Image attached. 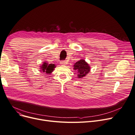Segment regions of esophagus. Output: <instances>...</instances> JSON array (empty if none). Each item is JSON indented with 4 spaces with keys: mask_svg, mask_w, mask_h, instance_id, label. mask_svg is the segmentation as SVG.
Returning a JSON list of instances; mask_svg holds the SVG:
<instances>
[{
    "mask_svg": "<svg viewBox=\"0 0 135 135\" xmlns=\"http://www.w3.org/2000/svg\"><path fill=\"white\" fill-rule=\"evenodd\" d=\"M60 64H61V65H62V66H66L67 63V62L66 61H63L60 62Z\"/></svg>",
    "mask_w": 135,
    "mask_h": 135,
    "instance_id": "esophagus-1",
    "label": "esophagus"
}]
</instances>
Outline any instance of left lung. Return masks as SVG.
<instances>
[{"mask_svg": "<svg viewBox=\"0 0 135 135\" xmlns=\"http://www.w3.org/2000/svg\"><path fill=\"white\" fill-rule=\"evenodd\" d=\"M73 69L78 73V78L85 77L90 71V67L84 60L81 59L74 64Z\"/></svg>", "mask_w": 135, "mask_h": 135, "instance_id": "1", "label": "left lung"}]
</instances>
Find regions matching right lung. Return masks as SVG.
Listing matches in <instances>:
<instances>
[{
	"label": "right lung",
	"mask_w": 135,
	"mask_h": 135,
	"mask_svg": "<svg viewBox=\"0 0 135 135\" xmlns=\"http://www.w3.org/2000/svg\"><path fill=\"white\" fill-rule=\"evenodd\" d=\"M55 65L54 64H49L45 62L43 63L42 65L41 66L40 71L45 72L46 74H50L51 72H53L54 68H55Z\"/></svg>",
	"instance_id": "1"
}]
</instances>
